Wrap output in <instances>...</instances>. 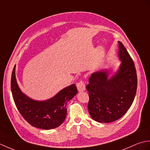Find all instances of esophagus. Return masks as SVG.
<instances>
[{"instance_id":"obj_1","label":"esophagus","mask_w":150,"mask_h":150,"mask_svg":"<svg viewBox=\"0 0 150 150\" xmlns=\"http://www.w3.org/2000/svg\"><path fill=\"white\" fill-rule=\"evenodd\" d=\"M77 87L78 89V91L79 92H82L86 90V86L84 83V82L82 81H81L80 82H79L78 83H77Z\"/></svg>"}]
</instances>
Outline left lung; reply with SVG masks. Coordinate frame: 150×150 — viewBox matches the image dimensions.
Wrapping results in <instances>:
<instances>
[{
	"label": "left lung",
	"instance_id": "1",
	"mask_svg": "<svg viewBox=\"0 0 150 150\" xmlns=\"http://www.w3.org/2000/svg\"><path fill=\"white\" fill-rule=\"evenodd\" d=\"M119 43V69L110 77L107 69L92 73L86 86L88 108L92 119L98 122L109 123L122 117L131 107L137 88L134 62L121 42Z\"/></svg>",
	"mask_w": 150,
	"mask_h": 150
}]
</instances>
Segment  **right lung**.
Instances as JSON below:
<instances>
[{
  "label": "right lung",
  "mask_w": 150,
  "mask_h": 150,
  "mask_svg": "<svg viewBox=\"0 0 150 150\" xmlns=\"http://www.w3.org/2000/svg\"><path fill=\"white\" fill-rule=\"evenodd\" d=\"M15 65L11 79V89L15 104L27 122L35 128L50 129L56 128L64 121L68 101L77 93L73 84L64 88L55 96L45 100H35L25 95L18 87L15 75Z\"/></svg>",
  "instance_id": "obj_1"
}]
</instances>
